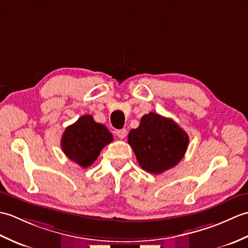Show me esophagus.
<instances>
[{"instance_id": "1", "label": "esophagus", "mask_w": 248, "mask_h": 248, "mask_svg": "<svg viewBox=\"0 0 248 248\" xmlns=\"http://www.w3.org/2000/svg\"><path fill=\"white\" fill-rule=\"evenodd\" d=\"M127 134H128V131L125 129H121V130L116 131V135H117L119 139H124L125 136H127Z\"/></svg>"}]
</instances>
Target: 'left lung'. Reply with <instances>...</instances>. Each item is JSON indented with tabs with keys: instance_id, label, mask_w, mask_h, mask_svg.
<instances>
[{
	"instance_id": "obj_1",
	"label": "left lung",
	"mask_w": 248,
	"mask_h": 248,
	"mask_svg": "<svg viewBox=\"0 0 248 248\" xmlns=\"http://www.w3.org/2000/svg\"><path fill=\"white\" fill-rule=\"evenodd\" d=\"M128 143L140 166L159 175L182 160L188 136L173 120L151 112L141 117L138 129L130 131Z\"/></svg>"
}]
</instances>
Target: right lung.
Wrapping results in <instances>:
<instances>
[{
  "label": "right lung",
  "instance_id": "add662e5",
  "mask_svg": "<svg viewBox=\"0 0 248 248\" xmlns=\"http://www.w3.org/2000/svg\"><path fill=\"white\" fill-rule=\"evenodd\" d=\"M112 141L113 135L104 124L96 123L92 115H84L66 128L61 145L68 159L86 168Z\"/></svg>",
  "mask_w": 248,
  "mask_h": 248
}]
</instances>
